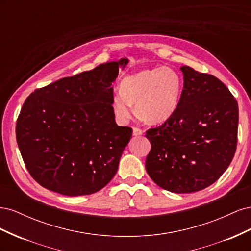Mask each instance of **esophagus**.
Listing matches in <instances>:
<instances>
[{
	"instance_id": "34e87169",
	"label": "esophagus",
	"mask_w": 251,
	"mask_h": 251,
	"mask_svg": "<svg viewBox=\"0 0 251 251\" xmlns=\"http://www.w3.org/2000/svg\"><path fill=\"white\" fill-rule=\"evenodd\" d=\"M142 133H143V131L141 130V128L133 127V135L134 136H140V135H142Z\"/></svg>"
}]
</instances>
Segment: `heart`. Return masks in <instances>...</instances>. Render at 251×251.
Here are the masks:
<instances>
[{
	"label": "heart",
	"mask_w": 251,
	"mask_h": 251,
	"mask_svg": "<svg viewBox=\"0 0 251 251\" xmlns=\"http://www.w3.org/2000/svg\"><path fill=\"white\" fill-rule=\"evenodd\" d=\"M182 92L180 75L169 67H157L128 75L120 83V92L112 98L116 117L126 121L136 113L148 124H160L178 108Z\"/></svg>",
	"instance_id": "obj_1"
}]
</instances>
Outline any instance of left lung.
<instances>
[{
  "mask_svg": "<svg viewBox=\"0 0 251 251\" xmlns=\"http://www.w3.org/2000/svg\"><path fill=\"white\" fill-rule=\"evenodd\" d=\"M178 108L164 124L147 131L146 160L157 185L176 194L201 191L228 168L237 150L239 107L224 83L188 66Z\"/></svg>",
  "mask_w": 251,
  "mask_h": 251,
  "instance_id": "8db88e82",
  "label": "left lung"
}]
</instances>
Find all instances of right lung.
Wrapping results in <instances>:
<instances>
[{"label":"right lung","instance_id":"1","mask_svg":"<svg viewBox=\"0 0 251 251\" xmlns=\"http://www.w3.org/2000/svg\"><path fill=\"white\" fill-rule=\"evenodd\" d=\"M127 58L36 89L23 104L17 142L31 177L65 196L91 195L115 176L132 128L116 125L113 87Z\"/></svg>","mask_w":251,"mask_h":251}]
</instances>
